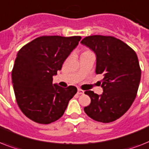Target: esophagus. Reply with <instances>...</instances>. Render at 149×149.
Listing matches in <instances>:
<instances>
[{
	"label": "esophagus",
	"mask_w": 149,
	"mask_h": 149,
	"mask_svg": "<svg viewBox=\"0 0 149 149\" xmlns=\"http://www.w3.org/2000/svg\"><path fill=\"white\" fill-rule=\"evenodd\" d=\"M77 93H78L79 95H81V94L84 93V91H83V90H82V89H78Z\"/></svg>",
	"instance_id": "esophagus-1"
}]
</instances>
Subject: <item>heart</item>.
<instances>
[{
	"label": "heart",
	"instance_id": "b5f03b06",
	"mask_svg": "<svg viewBox=\"0 0 149 149\" xmlns=\"http://www.w3.org/2000/svg\"><path fill=\"white\" fill-rule=\"evenodd\" d=\"M87 53H90V51H89V50H85V51L83 52V54H87Z\"/></svg>",
	"mask_w": 149,
	"mask_h": 149
}]
</instances>
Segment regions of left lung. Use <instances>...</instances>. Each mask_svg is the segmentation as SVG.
<instances>
[{
    "mask_svg": "<svg viewBox=\"0 0 149 149\" xmlns=\"http://www.w3.org/2000/svg\"><path fill=\"white\" fill-rule=\"evenodd\" d=\"M81 43L95 53V72L104 77L101 84L102 94L85 92L91 103L84 111L97 122H113L125 114L136 97L141 79L137 55L126 43L111 36H89Z\"/></svg>",
    "mask_w": 149,
    "mask_h": 149,
    "instance_id": "1",
    "label": "left lung"
}]
</instances>
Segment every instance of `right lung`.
I'll use <instances>...</instances> for the list:
<instances>
[{"mask_svg":"<svg viewBox=\"0 0 149 149\" xmlns=\"http://www.w3.org/2000/svg\"><path fill=\"white\" fill-rule=\"evenodd\" d=\"M81 37L42 36L18 51L12 70V83L19 108L27 118L49 124L63 115L77 87L53 83V77L78 45Z\"/></svg>","mask_w":149,"mask_h":149,"instance_id":"obj_1","label":"right lung"}]
</instances>
